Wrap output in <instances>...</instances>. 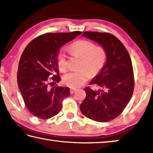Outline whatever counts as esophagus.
Masks as SVG:
<instances>
[{
	"label": "esophagus",
	"instance_id": "esophagus-1",
	"mask_svg": "<svg viewBox=\"0 0 153 153\" xmlns=\"http://www.w3.org/2000/svg\"><path fill=\"white\" fill-rule=\"evenodd\" d=\"M76 91H77V89H76V88H71V89H70V93H71V94H74Z\"/></svg>",
	"mask_w": 153,
	"mask_h": 153
}]
</instances>
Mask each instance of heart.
<instances>
[{"label": "heart", "instance_id": "b5f03b06", "mask_svg": "<svg viewBox=\"0 0 153 153\" xmlns=\"http://www.w3.org/2000/svg\"><path fill=\"white\" fill-rule=\"evenodd\" d=\"M69 51L73 56L82 59L80 70L67 73L62 77L64 84L71 88H78L86 83L92 75L99 74L106 62L107 52L102 46H96L88 40H79L69 45ZM56 62L59 71L65 72L67 69V56L62 50L57 54ZM90 72H89V71Z\"/></svg>", "mask_w": 153, "mask_h": 153}]
</instances>
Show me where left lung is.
<instances>
[{
  "label": "left lung",
  "instance_id": "obj_1",
  "mask_svg": "<svg viewBox=\"0 0 153 153\" xmlns=\"http://www.w3.org/2000/svg\"><path fill=\"white\" fill-rule=\"evenodd\" d=\"M82 36L105 48L107 60L91 82V84H95L100 89H84L86 96L80 104V110L90 119L108 122L123 112L132 97L134 75L131 60L122 42L110 33L86 31Z\"/></svg>",
  "mask_w": 153,
  "mask_h": 153
}]
</instances>
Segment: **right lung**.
Wrapping results in <instances>:
<instances>
[{"label":"right lung","mask_w":153,"mask_h":153,"mask_svg":"<svg viewBox=\"0 0 153 153\" xmlns=\"http://www.w3.org/2000/svg\"><path fill=\"white\" fill-rule=\"evenodd\" d=\"M81 33H45L31 41L23 51L17 74L18 88L26 107L35 117L48 119L56 115L63 99L69 96V88L49 85L60 80L56 62L60 47Z\"/></svg>","instance_id":"add662e5"}]
</instances>
